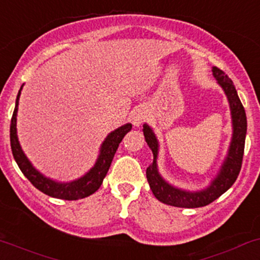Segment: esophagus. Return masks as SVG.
<instances>
[{
    "instance_id": "esophagus-1",
    "label": "esophagus",
    "mask_w": 260,
    "mask_h": 260,
    "mask_svg": "<svg viewBox=\"0 0 260 260\" xmlns=\"http://www.w3.org/2000/svg\"><path fill=\"white\" fill-rule=\"evenodd\" d=\"M145 119V112H143L142 110H136L135 112L131 115V121H132V123L136 125V127H139L142 123L144 122Z\"/></svg>"
}]
</instances>
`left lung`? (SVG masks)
Returning <instances> with one entry per match:
<instances>
[{"label": "left lung", "instance_id": "8db88e82", "mask_svg": "<svg viewBox=\"0 0 260 260\" xmlns=\"http://www.w3.org/2000/svg\"><path fill=\"white\" fill-rule=\"evenodd\" d=\"M212 74L217 80L219 86L223 88L228 102H230L231 116H232L233 135L231 139L230 148L226 159L222 164L221 169L215 179L211 181L210 186L201 191H186L173 186L169 182L165 181L158 172V158L159 143L154 135L153 129L147 123L143 125V133L147 144L153 152V162L147 168V180L152 189L154 196L162 202L175 207H185V209H195L211 204L218 199L222 193L235 184L242 168L243 160L244 143H246L247 135V116L243 105L238 98V93L231 80L226 74L218 68H212Z\"/></svg>", "mask_w": 260, "mask_h": 260}]
</instances>
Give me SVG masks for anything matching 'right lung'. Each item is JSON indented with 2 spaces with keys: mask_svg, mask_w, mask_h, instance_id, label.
<instances>
[{
  "mask_svg": "<svg viewBox=\"0 0 260 260\" xmlns=\"http://www.w3.org/2000/svg\"><path fill=\"white\" fill-rule=\"evenodd\" d=\"M22 87H23V85L19 88L18 95H17L16 107H14L10 127L11 149H12L13 158L17 165L19 167V169H21V172L23 173V175L28 180L32 182L33 186H36L39 191L44 192L45 195L51 196V198L61 200H79L92 195L101 186L102 181H104L105 176H106L108 169H110V165L112 162L113 156H115L117 148H118L123 137L132 129V124L127 123L122 125V127L117 128V129L111 132L106 137L101 148H100L99 158L95 165L84 176L70 182H59L51 180V179L44 176L33 167L32 162L28 160V158L25 156V154L21 148V144L18 142L16 125L18 100L19 96H21Z\"/></svg>",
  "mask_w": 260,
  "mask_h": 260,
  "instance_id": "right-lung-1",
  "label": "right lung"
}]
</instances>
